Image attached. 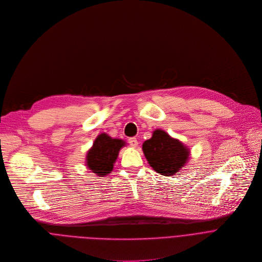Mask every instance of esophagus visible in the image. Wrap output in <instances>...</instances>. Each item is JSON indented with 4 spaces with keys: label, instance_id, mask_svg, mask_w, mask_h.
Returning <instances> with one entry per match:
<instances>
[{
    "label": "esophagus",
    "instance_id": "1",
    "mask_svg": "<svg viewBox=\"0 0 262 262\" xmlns=\"http://www.w3.org/2000/svg\"><path fill=\"white\" fill-rule=\"evenodd\" d=\"M128 142H129V144H130L131 146H133V147H135V146L138 145V141H137V139H136L135 137H130V138L128 139Z\"/></svg>",
    "mask_w": 262,
    "mask_h": 262
}]
</instances>
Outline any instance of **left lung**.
Masks as SVG:
<instances>
[{
  "label": "left lung",
  "instance_id": "obj_1",
  "mask_svg": "<svg viewBox=\"0 0 262 262\" xmlns=\"http://www.w3.org/2000/svg\"><path fill=\"white\" fill-rule=\"evenodd\" d=\"M142 150L152 169L167 177L177 173L189 156L188 148L181 141L159 129L154 132L150 139L143 142Z\"/></svg>",
  "mask_w": 262,
  "mask_h": 262
}]
</instances>
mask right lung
<instances>
[{"label":"right lung","instance_id":"1","mask_svg":"<svg viewBox=\"0 0 262 262\" xmlns=\"http://www.w3.org/2000/svg\"><path fill=\"white\" fill-rule=\"evenodd\" d=\"M125 142L112 138L105 133L100 134L94 141L93 147L86 156V165L99 177L106 176L114 168L119 151Z\"/></svg>","mask_w":262,"mask_h":262}]
</instances>
